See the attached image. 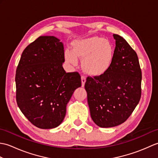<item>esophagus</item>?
<instances>
[{
	"instance_id": "34e87169",
	"label": "esophagus",
	"mask_w": 158,
	"mask_h": 158,
	"mask_svg": "<svg viewBox=\"0 0 158 158\" xmlns=\"http://www.w3.org/2000/svg\"><path fill=\"white\" fill-rule=\"evenodd\" d=\"M86 81V77L84 75L81 76V83H82V86H84L85 83Z\"/></svg>"
}]
</instances>
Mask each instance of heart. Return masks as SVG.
<instances>
[{"label": "heart", "instance_id": "b5f03b06", "mask_svg": "<svg viewBox=\"0 0 158 158\" xmlns=\"http://www.w3.org/2000/svg\"><path fill=\"white\" fill-rule=\"evenodd\" d=\"M73 51L66 49V61L73 65L78 62L77 57L83 58L82 66L85 72L99 75L106 72L111 64L114 49L111 43L100 37L77 40L73 43Z\"/></svg>", "mask_w": 158, "mask_h": 158}]
</instances>
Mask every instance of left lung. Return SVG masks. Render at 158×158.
Here are the masks:
<instances>
[{
  "instance_id": "obj_1",
  "label": "left lung",
  "mask_w": 158,
  "mask_h": 158,
  "mask_svg": "<svg viewBox=\"0 0 158 158\" xmlns=\"http://www.w3.org/2000/svg\"><path fill=\"white\" fill-rule=\"evenodd\" d=\"M113 37L116 46L111 64L101 75L88 76L85 83L90 115L101 127L125 122L141 96L142 73L136 53L122 36Z\"/></svg>"
}]
</instances>
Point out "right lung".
Masks as SVG:
<instances>
[{
  "label": "right lung",
  "mask_w": 158,
  "mask_h": 158,
  "mask_svg": "<svg viewBox=\"0 0 158 158\" xmlns=\"http://www.w3.org/2000/svg\"><path fill=\"white\" fill-rule=\"evenodd\" d=\"M64 60L60 40L43 36L26 47L17 67V104L26 118L39 128L58 127L74 91L81 86L78 72H65Z\"/></svg>",
  "instance_id": "obj_1"
}]
</instances>
